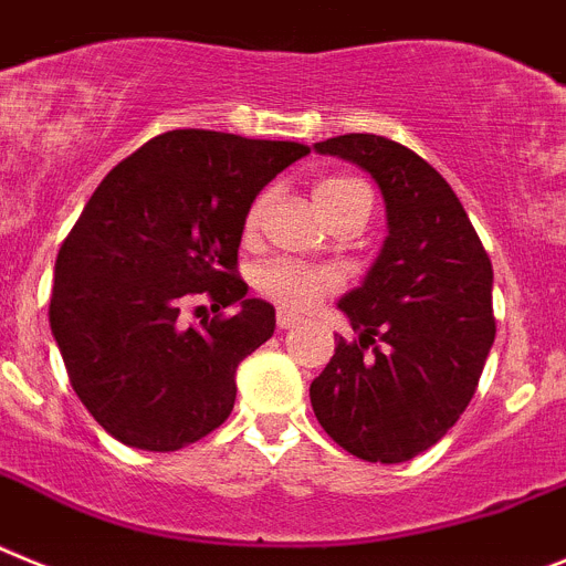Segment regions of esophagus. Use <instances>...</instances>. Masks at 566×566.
Wrapping results in <instances>:
<instances>
[{
    "instance_id": "obj_1",
    "label": "esophagus",
    "mask_w": 566,
    "mask_h": 566,
    "mask_svg": "<svg viewBox=\"0 0 566 566\" xmlns=\"http://www.w3.org/2000/svg\"><path fill=\"white\" fill-rule=\"evenodd\" d=\"M276 324H279V329H290V327H295V324H298V315L287 313V310H279Z\"/></svg>"
}]
</instances>
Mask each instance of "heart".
<instances>
[{
    "label": "heart",
    "instance_id": "1",
    "mask_svg": "<svg viewBox=\"0 0 566 566\" xmlns=\"http://www.w3.org/2000/svg\"><path fill=\"white\" fill-rule=\"evenodd\" d=\"M271 191H262L248 206L245 237H253L259 231L264 213H268V206H271ZM313 200L329 222L340 211L353 208L355 202H369V191L358 180H349V177H329V180L315 186ZM253 284H256V290L264 298H271V302H276L284 310H313L338 290V279L333 273L321 271V268H310V264L302 262L262 264L256 276H253Z\"/></svg>",
    "mask_w": 566,
    "mask_h": 566
}]
</instances>
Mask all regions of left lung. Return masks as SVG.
I'll list each match as a JSON object with an SVG mask.
<instances>
[{
	"label": "left lung",
	"mask_w": 566,
	"mask_h": 566,
	"mask_svg": "<svg viewBox=\"0 0 566 566\" xmlns=\"http://www.w3.org/2000/svg\"><path fill=\"white\" fill-rule=\"evenodd\" d=\"M369 171L389 237L364 284L338 302L358 333L335 340L310 386L321 429L366 462H406L446 434L471 403L496 321L493 268L442 175L380 135L315 144Z\"/></svg>",
	"instance_id": "left-lung-1"
}]
</instances>
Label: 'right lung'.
Listing matches in <instances>:
<instances>
[{
	"label": "right lung",
	"instance_id": "1",
	"mask_svg": "<svg viewBox=\"0 0 566 566\" xmlns=\"http://www.w3.org/2000/svg\"><path fill=\"white\" fill-rule=\"evenodd\" d=\"M293 140L175 129L101 180L55 259L50 329L86 411L124 446L177 451L228 420L237 366L271 338L276 310L237 273L248 206L290 163ZM186 294L213 319L179 321ZM240 302V313L221 310Z\"/></svg>",
	"mask_w": 566,
	"mask_h": 566
}]
</instances>
